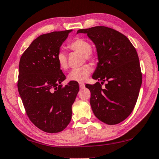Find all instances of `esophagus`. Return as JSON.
I'll list each match as a JSON object with an SVG mask.
<instances>
[{
    "instance_id": "esophagus-1",
    "label": "esophagus",
    "mask_w": 159,
    "mask_h": 159,
    "mask_svg": "<svg viewBox=\"0 0 159 159\" xmlns=\"http://www.w3.org/2000/svg\"><path fill=\"white\" fill-rule=\"evenodd\" d=\"M79 86L80 88H85V84L83 83H79Z\"/></svg>"
}]
</instances>
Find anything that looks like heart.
I'll use <instances>...</instances> for the list:
<instances>
[{
	"label": "heart",
	"mask_w": 159,
	"mask_h": 159,
	"mask_svg": "<svg viewBox=\"0 0 159 159\" xmlns=\"http://www.w3.org/2000/svg\"><path fill=\"white\" fill-rule=\"evenodd\" d=\"M68 47L77 53H81L83 58L87 60H94L95 55L91 50V44L87 40L81 38H77L72 41ZM56 60L59 67L62 70H66L68 68L67 56L63 51H60L57 53ZM92 69L91 66L85 65L83 67L74 69L68 74V79L71 81L83 82L88 79L89 74H91Z\"/></svg>",
	"instance_id": "b5f03b06"
}]
</instances>
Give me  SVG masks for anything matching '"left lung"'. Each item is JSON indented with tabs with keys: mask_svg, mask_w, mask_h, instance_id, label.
<instances>
[{
	"mask_svg": "<svg viewBox=\"0 0 159 159\" xmlns=\"http://www.w3.org/2000/svg\"><path fill=\"white\" fill-rule=\"evenodd\" d=\"M96 47L98 60L92 79L106 81L85 87L91 92L89 102L94 114L109 125L126 119L134 110L142 85L139 58L129 39L120 32L106 26L80 29Z\"/></svg>",
	"mask_w": 159,
	"mask_h": 159,
	"instance_id": "left-lung-1",
	"label": "left lung"
}]
</instances>
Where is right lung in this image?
<instances>
[{
	"mask_svg": "<svg viewBox=\"0 0 159 159\" xmlns=\"http://www.w3.org/2000/svg\"><path fill=\"white\" fill-rule=\"evenodd\" d=\"M72 30L39 36L22 54L19 62L18 90L30 121L47 133H58L70 124L78 83L62 87L66 77L56 60L60 47Z\"/></svg>",
	"mask_w": 159,
	"mask_h": 159,
	"instance_id": "right-lung-1",
	"label": "right lung"
}]
</instances>
